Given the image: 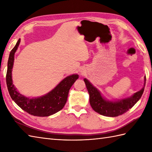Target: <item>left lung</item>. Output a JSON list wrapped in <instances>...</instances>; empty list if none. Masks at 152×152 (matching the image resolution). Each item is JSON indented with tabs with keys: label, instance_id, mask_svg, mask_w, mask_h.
<instances>
[{
	"label": "left lung",
	"instance_id": "8db88e82",
	"mask_svg": "<svg viewBox=\"0 0 152 152\" xmlns=\"http://www.w3.org/2000/svg\"><path fill=\"white\" fill-rule=\"evenodd\" d=\"M83 80L89 94V102L92 108L101 115L108 117H116L122 115L133 107L141 98L146 84V82H144V87L142 89L134 93L131 97L117 101H110L103 98L99 90L88 80L84 78ZM144 81L146 82V77L144 78Z\"/></svg>",
	"mask_w": 152,
	"mask_h": 152
}]
</instances>
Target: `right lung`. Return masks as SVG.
I'll list each match as a JSON object with an SVG mask.
<instances>
[{
  "label": "right lung",
  "instance_id": "obj_1",
  "mask_svg": "<svg viewBox=\"0 0 152 152\" xmlns=\"http://www.w3.org/2000/svg\"><path fill=\"white\" fill-rule=\"evenodd\" d=\"M20 38L10 53L6 80L8 92L11 98L24 111L31 115L46 117L56 114L62 110L65 105L69 90L73 83L78 78V74L66 77L50 92L42 96L29 99L20 94L13 84L12 71L14 64V54L20 43Z\"/></svg>",
  "mask_w": 152,
  "mask_h": 152
}]
</instances>
